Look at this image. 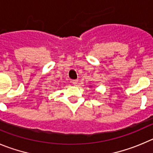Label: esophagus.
I'll return each mask as SVG.
<instances>
[{
	"label": "esophagus",
	"instance_id": "1",
	"mask_svg": "<svg viewBox=\"0 0 153 153\" xmlns=\"http://www.w3.org/2000/svg\"><path fill=\"white\" fill-rule=\"evenodd\" d=\"M78 80L75 79V80H72V81H71V82L73 84V85H76L77 84H78Z\"/></svg>",
	"mask_w": 153,
	"mask_h": 153
}]
</instances>
